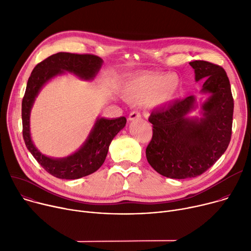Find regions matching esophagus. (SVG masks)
<instances>
[{
    "label": "esophagus",
    "instance_id": "34e87169",
    "mask_svg": "<svg viewBox=\"0 0 251 251\" xmlns=\"http://www.w3.org/2000/svg\"><path fill=\"white\" fill-rule=\"evenodd\" d=\"M141 118V113L138 111V110H133L129 113L128 115V121L129 122H132V121H136V120H139Z\"/></svg>",
    "mask_w": 251,
    "mask_h": 251
}]
</instances>
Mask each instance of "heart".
Returning <instances> with one entry per match:
<instances>
[{"mask_svg": "<svg viewBox=\"0 0 251 251\" xmlns=\"http://www.w3.org/2000/svg\"><path fill=\"white\" fill-rule=\"evenodd\" d=\"M157 75H142L130 80L125 87L124 92L128 101L137 103H151L152 106H160L168 102L174 96L177 88V79L169 77L165 80Z\"/></svg>", "mask_w": 251, "mask_h": 251, "instance_id": "heart-1", "label": "heart"}]
</instances>
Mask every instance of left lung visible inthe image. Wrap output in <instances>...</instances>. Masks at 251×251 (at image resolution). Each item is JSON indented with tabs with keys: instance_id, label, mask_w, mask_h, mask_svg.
Wrapping results in <instances>:
<instances>
[{
	"instance_id": "obj_1",
	"label": "left lung",
	"mask_w": 251,
	"mask_h": 251,
	"mask_svg": "<svg viewBox=\"0 0 251 251\" xmlns=\"http://www.w3.org/2000/svg\"><path fill=\"white\" fill-rule=\"evenodd\" d=\"M195 80L203 81L201 93L209 98L201 105V117H189L197 107L190 95L167 107L152 111V138L146 150L149 164L172 179L197 177L223 155L232 130L233 98L225 70L203 60L189 63Z\"/></svg>"
}]
</instances>
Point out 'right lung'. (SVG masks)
Listing matches in <instances>:
<instances>
[{"label":"right lung","mask_w":251,"mask_h":251,"mask_svg":"<svg viewBox=\"0 0 251 251\" xmlns=\"http://www.w3.org/2000/svg\"><path fill=\"white\" fill-rule=\"evenodd\" d=\"M102 63L100 57L95 55L59 52L37 64L29 77L22 101L23 138L35 160L56 178L75 180L98 171L104 163L111 141L125 127L126 119L98 118L86 141L78 150L64 158H51L43 155L31 138L30 114L35 100L43 86L54 77L69 72L89 81L99 73Z\"/></svg>","instance_id":"add662e5"}]
</instances>
